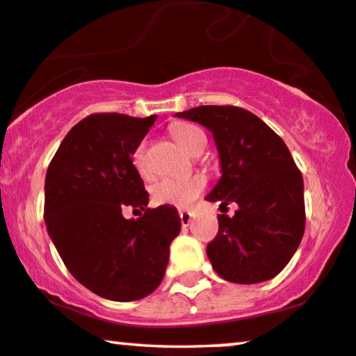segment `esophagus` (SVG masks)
Here are the masks:
<instances>
[{
    "label": "esophagus",
    "mask_w": 356,
    "mask_h": 356,
    "mask_svg": "<svg viewBox=\"0 0 356 356\" xmlns=\"http://www.w3.org/2000/svg\"><path fill=\"white\" fill-rule=\"evenodd\" d=\"M179 218H181L183 227H188L193 220V213L188 212V211H179Z\"/></svg>",
    "instance_id": "esophagus-1"
}]
</instances>
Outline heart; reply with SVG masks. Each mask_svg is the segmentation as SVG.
Here are the masks:
<instances>
[{"instance_id": "b5f03b06", "label": "heart", "mask_w": 356, "mask_h": 356, "mask_svg": "<svg viewBox=\"0 0 356 356\" xmlns=\"http://www.w3.org/2000/svg\"><path fill=\"white\" fill-rule=\"evenodd\" d=\"M173 138L189 154L206 147V134L194 124H181L173 129ZM133 163L140 175H147L145 167V147L139 144L133 154ZM207 179L202 175L191 177H165L152 184V199L159 206H173L186 209L196 201L204 189Z\"/></svg>"}]
</instances>
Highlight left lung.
Wrapping results in <instances>:
<instances>
[{"mask_svg":"<svg viewBox=\"0 0 356 356\" xmlns=\"http://www.w3.org/2000/svg\"><path fill=\"white\" fill-rule=\"evenodd\" d=\"M177 116L206 126L216 139L222 178L207 201L238 204L233 217L217 216L218 233L207 245L213 270L233 284L272 279L298 250L306 223L303 177L289 147L240 106L202 105Z\"/></svg>","mask_w":356,"mask_h":356,"instance_id":"1","label":"left lung"}]
</instances>
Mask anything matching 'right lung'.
I'll list each match as a JSON object with an SVG mask.
<instances>
[{"label": "right lung", "instance_id": "add662e5", "mask_svg": "<svg viewBox=\"0 0 356 356\" xmlns=\"http://www.w3.org/2000/svg\"><path fill=\"white\" fill-rule=\"evenodd\" d=\"M154 121L155 115L86 116L66 134L47 170L48 235L72 277L106 300L152 293L181 230L177 209L147 207L149 193L131 159ZM128 207L139 219L122 217Z\"/></svg>", "mask_w": 356, "mask_h": 356}]
</instances>
